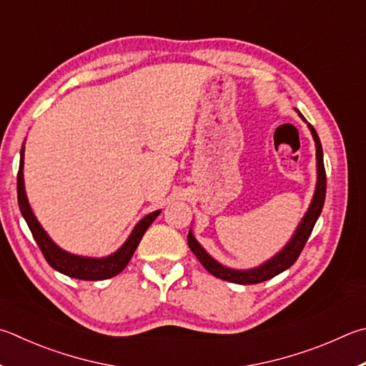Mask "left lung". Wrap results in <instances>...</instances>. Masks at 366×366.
I'll return each mask as SVG.
<instances>
[{
	"label": "left lung",
	"instance_id": "8db88e82",
	"mask_svg": "<svg viewBox=\"0 0 366 366\" xmlns=\"http://www.w3.org/2000/svg\"><path fill=\"white\" fill-rule=\"evenodd\" d=\"M297 115L305 122L302 114H299L297 112ZM309 129L312 132V137H314L315 149H317V185H315L314 198H312L309 209H307V212H305V216L302 217L301 224L297 225L295 235L291 237V240L287 243V247L278 252V254L269 259L267 262H264L259 265V267H254V269L235 270V269L225 267V265L214 261V259H212L208 252L202 248V244L195 240V237L190 230L189 237H187L189 247H190L192 252H194V254L198 257V261L203 264V267L208 270L211 275L221 278V280L238 283V285H256V283H261L265 280H270V278H274L275 275L282 274V272L290 269L291 265L296 262V259L299 257V254H301L302 248L305 247V243H307V240H309L312 230H314L317 219H318V216H320V212L323 209L325 195H327V172H325V164H323L322 144H320V139H318L317 131L314 129V126L309 124Z\"/></svg>",
	"mask_w": 366,
	"mask_h": 366
}]
</instances>
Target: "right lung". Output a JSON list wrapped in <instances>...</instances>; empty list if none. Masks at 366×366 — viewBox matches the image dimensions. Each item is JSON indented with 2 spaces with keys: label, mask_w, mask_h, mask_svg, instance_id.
<instances>
[{
  "label": "right lung",
  "mask_w": 366,
  "mask_h": 366,
  "mask_svg": "<svg viewBox=\"0 0 366 366\" xmlns=\"http://www.w3.org/2000/svg\"><path fill=\"white\" fill-rule=\"evenodd\" d=\"M17 200H19V208H21L22 216L25 219L26 225L31 232L33 238H35L36 244L41 249L43 256L52 269H56L61 274L78 278V280H107L118 275L128 262L131 261L132 254H134L136 248L141 243L145 230L150 227V224L155 221L157 216L160 214V209L150 212V214L145 216L144 219L137 222L134 230L131 232L128 240L123 243V247L117 249L114 254L107 257H84V256H76L70 254V252L64 251L59 248L57 244L51 240L49 235L46 234L44 229L39 225L36 221L35 214L26 200L25 194V185H24V147L21 149V164H19V172H17Z\"/></svg>",
  "instance_id": "obj_1"
}]
</instances>
